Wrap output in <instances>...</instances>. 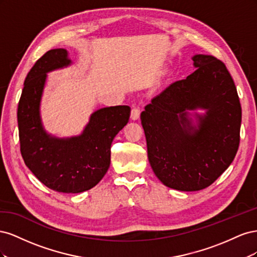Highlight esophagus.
<instances>
[{
  "instance_id": "obj_1",
  "label": "esophagus",
  "mask_w": 257,
  "mask_h": 257,
  "mask_svg": "<svg viewBox=\"0 0 257 257\" xmlns=\"http://www.w3.org/2000/svg\"><path fill=\"white\" fill-rule=\"evenodd\" d=\"M139 116H141V109H139L138 107H133L132 108V111H131V119L132 120H138Z\"/></svg>"
}]
</instances>
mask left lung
Returning <instances> with one entry per match:
<instances>
[{
    "label": "left lung",
    "instance_id": "obj_1",
    "mask_svg": "<svg viewBox=\"0 0 257 257\" xmlns=\"http://www.w3.org/2000/svg\"><path fill=\"white\" fill-rule=\"evenodd\" d=\"M192 60L196 71L153 97L141 114L155 176L183 192L212 184L234 161L240 142L241 106L226 66L207 54Z\"/></svg>",
    "mask_w": 257,
    "mask_h": 257
}]
</instances>
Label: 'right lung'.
Here are the masks:
<instances>
[{"label": "right lung", "instance_id": "add662e5", "mask_svg": "<svg viewBox=\"0 0 257 257\" xmlns=\"http://www.w3.org/2000/svg\"><path fill=\"white\" fill-rule=\"evenodd\" d=\"M72 64L66 49H51L36 61L25 80L18 105L20 151L28 168L47 188L81 193L95 186L110 165V147L126 125L131 108L111 106L93 112L78 136L48 134L41 118L47 73Z\"/></svg>", "mask_w": 257, "mask_h": 257}]
</instances>
